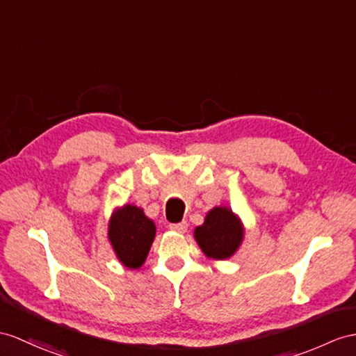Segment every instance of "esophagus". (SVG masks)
I'll return each mask as SVG.
<instances>
[{"label":"esophagus","instance_id":"obj_1","mask_svg":"<svg viewBox=\"0 0 356 356\" xmlns=\"http://www.w3.org/2000/svg\"><path fill=\"white\" fill-rule=\"evenodd\" d=\"M172 231L179 232V234H184L187 231V222H179V223H172L169 227Z\"/></svg>","mask_w":356,"mask_h":356}]
</instances>
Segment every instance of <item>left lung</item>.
<instances>
[{
  "mask_svg": "<svg viewBox=\"0 0 356 356\" xmlns=\"http://www.w3.org/2000/svg\"><path fill=\"white\" fill-rule=\"evenodd\" d=\"M195 238L205 255L223 259L229 258L240 246L243 228L228 208H213L202 227L195 229Z\"/></svg>",
  "mask_w": 356,
  "mask_h": 356,
  "instance_id": "1",
  "label": "left lung"
}]
</instances>
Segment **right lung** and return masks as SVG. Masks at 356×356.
<instances>
[{
  "label": "right lung",
  "instance_id": "obj_1",
  "mask_svg": "<svg viewBox=\"0 0 356 356\" xmlns=\"http://www.w3.org/2000/svg\"><path fill=\"white\" fill-rule=\"evenodd\" d=\"M155 237V225L134 205H125L110 220L108 238L118 258L127 267L138 268Z\"/></svg>",
  "mask_w": 356,
  "mask_h": 356
}]
</instances>
